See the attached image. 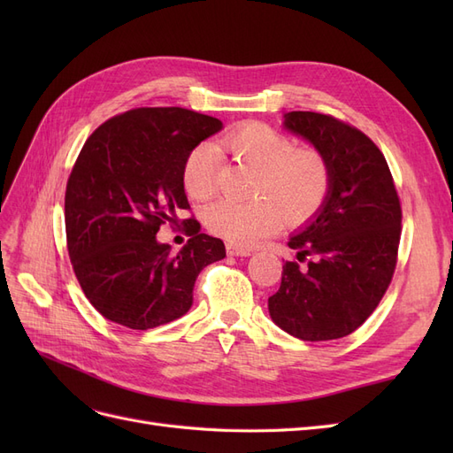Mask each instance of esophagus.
Here are the masks:
<instances>
[{"mask_svg":"<svg viewBox=\"0 0 453 453\" xmlns=\"http://www.w3.org/2000/svg\"><path fill=\"white\" fill-rule=\"evenodd\" d=\"M226 253L230 257H250L251 250L242 248V245H234V243H226Z\"/></svg>","mask_w":453,"mask_h":453,"instance_id":"esophagus-1","label":"esophagus"}]
</instances>
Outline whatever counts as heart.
I'll list each match as a JSON object with an SVG mask.
<instances>
[{"label":"heart","mask_w":453,"mask_h":453,"mask_svg":"<svg viewBox=\"0 0 453 453\" xmlns=\"http://www.w3.org/2000/svg\"><path fill=\"white\" fill-rule=\"evenodd\" d=\"M219 147L258 172L253 187L257 200H219L203 210L205 228L234 245H251L272 234L283 219L289 226L306 223L319 211L331 188V168L323 153L313 147H295L293 138L265 122H243ZM217 170L219 149L211 143L196 145L181 172L187 195L195 200L213 196Z\"/></svg>","instance_id":"1"}]
</instances>
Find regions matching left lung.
Here are the masks:
<instances>
[{"instance_id":"8db88e82","label":"left lung","mask_w":453,"mask_h":453,"mask_svg":"<svg viewBox=\"0 0 453 453\" xmlns=\"http://www.w3.org/2000/svg\"><path fill=\"white\" fill-rule=\"evenodd\" d=\"M283 127L308 140L331 168V188L311 221L289 238L287 260L268 298L270 318L306 342L359 328L386 295L401 242V202L386 157L355 127L313 111L285 113Z\"/></svg>"}]
</instances>
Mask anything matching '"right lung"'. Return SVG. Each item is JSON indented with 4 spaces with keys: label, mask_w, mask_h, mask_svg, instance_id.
I'll return each mask as SVG.
<instances>
[{
    "label": "right lung",
    "mask_w": 453,
    "mask_h": 453,
    "mask_svg": "<svg viewBox=\"0 0 453 453\" xmlns=\"http://www.w3.org/2000/svg\"><path fill=\"white\" fill-rule=\"evenodd\" d=\"M223 122L183 107H138L92 132L65 187V238L77 281L105 319L147 331L193 306L198 273L225 258V243L185 219L180 253L157 240L190 210L187 155Z\"/></svg>",
    "instance_id": "obj_1"
}]
</instances>
